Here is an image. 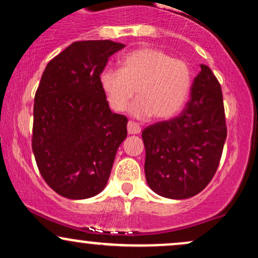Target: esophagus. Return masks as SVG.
I'll list each match as a JSON object with an SVG mask.
<instances>
[{
  "label": "esophagus",
  "mask_w": 258,
  "mask_h": 258,
  "mask_svg": "<svg viewBox=\"0 0 258 258\" xmlns=\"http://www.w3.org/2000/svg\"><path fill=\"white\" fill-rule=\"evenodd\" d=\"M127 131H128L130 135H137V133L141 132V126L138 123L133 122V121H128V123H127Z\"/></svg>",
  "instance_id": "obj_1"
}]
</instances>
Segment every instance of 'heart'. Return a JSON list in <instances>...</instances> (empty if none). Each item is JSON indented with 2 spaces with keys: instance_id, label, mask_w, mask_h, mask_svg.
<instances>
[{
  "instance_id": "obj_1",
  "label": "heart",
  "mask_w": 258,
  "mask_h": 258,
  "mask_svg": "<svg viewBox=\"0 0 258 258\" xmlns=\"http://www.w3.org/2000/svg\"><path fill=\"white\" fill-rule=\"evenodd\" d=\"M122 68L100 73V87L112 110L123 111L137 90L133 103L137 117L168 120L182 110L191 87L189 65L165 51L142 47L123 55Z\"/></svg>"
}]
</instances>
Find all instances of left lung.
Returning a JSON list of instances; mask_svg holds the SVG:
<instances>
[{"instance_id":"8db88e82","label":"left lung","mask_w":258,"mask_h":258,"mask_svg":"<svg viewBox=\"0 0 258 258\" xmlns=\"http://www.w3.org/2000/svg\"><path fill=\"white\" fill-rule=\"evenodd\" d=\"M200 67L182 114L142 132L148 184L170 199H188L211 182L227 138L221 85L207 65Z\"/></svg>"}]
</instances>
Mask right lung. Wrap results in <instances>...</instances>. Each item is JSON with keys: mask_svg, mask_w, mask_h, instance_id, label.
I'll list each match as a JSON object with an SVG mask.
<instances>
[{"mask_svg": "<svg viewBox=\"0 0 258 258\" xmlns=\"http://www.w3.org/2000/svg\"><path fill=\"white\" fill-rule=\"evenodd\" d=\"M125 44L78 41L47 64L35 94L32 152L41 176L68 199L104 189L127 117L115 114L100 87L109 58Z\"/></svg>", "mask_w": 258, "mask_h": 258, "instance_id": "add662e5", "label": "right lung"}]
</instances>
